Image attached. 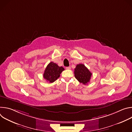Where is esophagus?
<instances>
[{"label": "esophagus", "instance_id": "1", "mask_svg": "<svg viewBox=\"0 0 132 132\" xmlns=\"http://www.w3.org/2000/svg\"><path fill=\"white\" fill-rule=\"evenodd\" d=\"M70 68H70V66H69V67H66V69H68V70L70 69Z\"/></svg>", "mask_w": 132, "mask_h": 132}]
</instances>
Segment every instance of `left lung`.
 Returning <instances> with one entry per match:
<instances>
[{
    "label": "left lung",
    "instance_id": "left-lung-1",
    "mask_svg": "<svg viewBox=\"0 0 132 132\" xmlns=\"http://www.w3.org/2000/svg\"><path fill=\"white\" fill-rule=\"evenodd\" d=\"M75 77L77 80L84 85H87L91 79L92 73L82 64L77 65L74 70Z\"/></svg>",
    "mask_w": 132,
    "mask_h": 132
}]
</instances>
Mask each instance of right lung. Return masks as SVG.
Returning <instances> with one entry per match:
<instances>
[{
  "label": "right lung",
  "mask_w": 132,
  "mask_h": 132,
  "mask_svg": "<svg viewBox=\"0 0 132 132\" xmlns=\"http://www.w3.org/2000/svg\"><path fill=\"white\" fill-rule=\"evenodd\" d=\"M64 70V68L61 66H59L53 62L50 63L46 67L43 74V77L50 83H52L60 77L62 72Z\"/></svg>",
  "instance_id": "add662e5"
}]
</instances>
